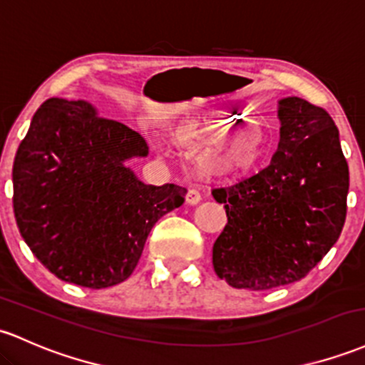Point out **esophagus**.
I'll use <instances>...</instances> for the list:
<instances>
[{
    "label": "esophagus",
    "mask_w": 365,
    "mask_h": 365,
    "mask_svg": "<svg viewBox=\"0 0 365 365\" xmlns=\"http://www.w3.org/2000/svg\"><path fill=\"white\" fill-rule=\"evenodd\" d=\"M185 199H187V202H189V204H192V206H194V204H199V202H201L202 195H201V192H199L197 189H189V190H187Z\"/></svg>",
    "instance_id": "34e87169"
}]
</instances>
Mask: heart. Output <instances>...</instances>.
<instances>
[{
  "instance_id": "obj_1",
  "label": "heart",
  "mask_w": 365,
  "mask_h": 365,
  "mask_svg": "<svg viewBox=\"0 0 365 365\" xmlns=\"http://www.w3.org/2000/svg\"><path fill=\"white\" fill-rule=\"evenodd\" d=\"M189 119L175 128V138L182 143H194L210 138L199 152L197 168L211 176H241L258 164L265 135L259 124H234L235 118L227 110L187 112Z\"/></svg>"
}]
</instances>
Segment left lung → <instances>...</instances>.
<instances>
[{
    "mask_svg": "<svg viewBox=\"0 0 365 365\" xmlns=\"http://www.w3.org/2000/svg\"><path fill=\"white\" fill-rule=\"evenodd\" d=\"M280 142L259 173L213 189L227 225L213 244V268L239 289L302 280L341 234L348 163L329 112L298 97L279 102Z\"/></svg>",
    "mask_w": 365,
    "mask_h": 365,
    "instance_id": "obj_1",
    "label": "left lung"
}]
</instances>
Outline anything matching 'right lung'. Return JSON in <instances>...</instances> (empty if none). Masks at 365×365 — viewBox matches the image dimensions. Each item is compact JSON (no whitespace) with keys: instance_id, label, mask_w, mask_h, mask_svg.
<instances>
[{"instance_id":"1","label":"right lung","mask_w":365,"mask_h":365,"mask_svg":"<svg viewBox=\"0 0 365 365\" xmlns=\"http://www.w3.org/2000/svg\"><path fill=\"white\" fill-rule=\"evenodd\" d=\"M147 154L142 135L85 100L48 98L36 110L15 154L14 213L55 277L106 289L133 274L152 227L187 194L145 185L124 164Z\"/></svg>"}]
</instances>
